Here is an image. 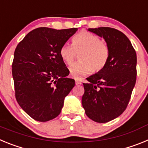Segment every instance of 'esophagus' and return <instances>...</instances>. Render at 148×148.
I'll use <instances>...</instances> for the list:
<instances>
[{
    "mask_svg": "<svg viewBox=\"0 0 148 148\" xmlns=\"http://www.w3.org/2000/svg\"><path fill=\"white\" fill-rule=\"evenodd\" d=\"M75 84L76 85H78V84H81L82 83V81L81 78H75Z\"/></svg>",
    "mask_w": 148,
    "mask_h": 148,
    "instance_id": "34e87169",
    "label": "esophagus"
}]
</instances>
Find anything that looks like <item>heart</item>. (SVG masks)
I'll use <instances>...</instances> for the list:
<instances>
[{"label": "heart", "instance_id": "b5f03b06", "mask_svg": "<svg viewBox=\"0 0 148 148\" xmlns=\"http://www.w3.org/2000/svg\"><path fill=\"white\" fill-rule=\"evenodd\" d=\"M77 53L80 61L70 67V73L74 77H80L102 70L108 62L110 49L108 44L101 40L96 35L82 32L73 38V45L65 43L60 49V56L65 64H72Z\"/></svg>", "mask_w": 148, "mask_h": 148}]
</instances>
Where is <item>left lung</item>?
Returning <instances> with one entry per match:
<instances>
[{
	"label": "left lung",
	"mask_w": 148,
	"mask_h": 148,
	"mask_svg": "<svg viewBox=\"0 0 148 148\" xmlns=\"http://www.w3.org/2000/svg\"><path fill=\"white\" fill-rule=\"evenodd\" d=\"M103 38L110 55L108 62L83 83L82 106L95 122L106 123L125 110L136 81V53L130 40L119 30L110 27L88 29Z\"/></svg>",
	"instance_id": "1"
}]
</instances>
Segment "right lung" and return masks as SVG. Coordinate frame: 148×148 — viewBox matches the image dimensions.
Listing matches in <instances>:
<instances>
[{
	"label": "right lung",
	"instance_id": "1",
	"mask_svg": "<svg viewBox=\"0 0 148 148\" xmlns=\"http://www.w3.org/2000/svg\"><path fill=\"white\" fill-rule=\"evenodd\" d=\"M78 30L39 27L17 46L12 77L18 104L33 119L47 121L58 116L75 86L60 56L61 46Z\"/></svg>",
	"mask_w": 148,
	"mask_h": 148
}]
</instances>
